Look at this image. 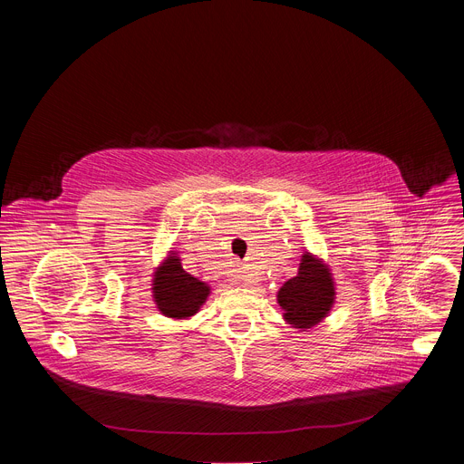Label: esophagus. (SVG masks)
Returning <instances> with one entry per match:
<instances>
[{
	"label": "esophagus",
	"mask_w": 464,
	"mask_h": 464,
	"mask_svg": "<svg viewBox=\"0 0 464 464\" xmlns=\"http://www.w3.org/2000/svg\"><path fill=\"white\" fill-rule=\"evenodd\" d=\"M235 279L242 281V283H244V285H247V286H251V285H255V283H256V277H255L253 274H249V272L242 270V268H238V272H237Z\"/></svg>",
	"instance_id": "34e87169"
}]
</instances>
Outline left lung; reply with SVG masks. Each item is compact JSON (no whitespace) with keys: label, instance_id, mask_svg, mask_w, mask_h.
<instances>
[{"label":"left lung","instance_id":"obj_1","mask_svg":"<svg viewBox=\"0 0 464 464\" xmlns=\"http://www.w3.org/2000/svg\"><path fill=\"white\" fill-rule=\"evenodd\" d=\"M336 301L333 272L323 258L304 251L297 276L288 279L277 292L283 317L294 328H312L321 323Z\"/></svg>","mask_w":464,"mask_h":464}]
</instances>
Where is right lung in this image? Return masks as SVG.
<instances>
[{"instance_id": "right-lung-1", "label": "right lung", "mask_w": 464, "mask_h": 464, "mask_svg": "<svg viewBox=\"0 0 464 464\" xmlns=\"http://www.w3.org/2000/svg\"><path fill=\"white\" fill-rule=\"evenodd\" d=\"M211 286L187 274L176 251H169L154 272L152 297L156 308L170 319H188L208 301Z\"/></svg>"}]
</instances>
